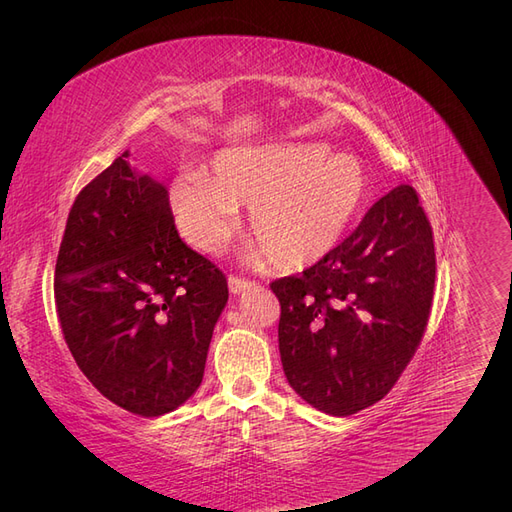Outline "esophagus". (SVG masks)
Instances as JSON below:
<instances>
[{"instance_id": "obj_1", "label": "esophagus", "mask_w": 512, "mask_h": 512, "mask_svg": "<svg viewBox=\"0 0 512 512\" xmlns=\"http://www.w3.org/2000/svg\"><path fill=\"white\" fill-rule=\"evenodd\" d=\"M252 286H254V282L243 280V277H237V275H230L228 277V288H230L232 294H241V292H245L247 288H252Z\"/></svg>"}]
</instances>
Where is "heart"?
<instances>
[{
    "label": "heart",
    "instance_id": "1",
    "mask_svg": "<svg viewBox=\"0 0 512 512\" xmlns=\"http://www.w3.org/2000/svg\"><path fill=\"white\" fill-rule=\"evenodd\" d=\"M369 196L365 166L327 145L222 149L205 170L170 183L168 203L181 237L205 254L222 252L250 205L256 254L280 271H303L331 254Z\"/></svg>",
    "mask_w": 512,
    "mask_h": 512
}]
</instances>
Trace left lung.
I'll return each instance as SVG.
<instances>
[{"label": "left lung", "mask_w": 512, "mask_h": 512, "mask_svg": "<svg viewBox=\"0 0 512 512\" xmlns=\"http://www.w3.org/2000/svg\"><path fill=\"white\" fill-rule=\"evenodd\" d=\"M433 284L429 220L412 185H397L331 254L271 284L292 389L331 416L374 406L421 344Z\"/></svg>", "instance_id": "left-lung-1"}]
</instances>
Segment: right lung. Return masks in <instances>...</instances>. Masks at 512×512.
Segmentation results:
<instances>
[{
  "label": "right lung",
  "mask_w": 512,
  "mask_h": 512,
  "mask_svg": "<svg viewBox=\"0 0 512 512\" xmlns=\"http://www.w3.org/2000/svg\"><path fill=\"white\" fill-rule=\"evenodd\" d=\"M121 156L70 209L55 305L76 365L115 406L153 418L203 382L224 273L185 245L168 190Z\"/></svg>",
  "instance_id": "1"
}]
</instances>
